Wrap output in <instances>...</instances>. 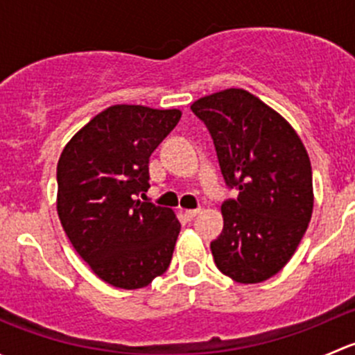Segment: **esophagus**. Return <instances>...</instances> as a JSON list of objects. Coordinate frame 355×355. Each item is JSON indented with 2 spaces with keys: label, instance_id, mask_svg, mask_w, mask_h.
Masks as SVG:
<instances>
[{
  "label": "esophagus",
  "instance_id": "1",
  "mask_svg": "<svg viewBox=\"0 0 355 355\" xmlns=\"http://www.w3.org/2000/svg\"><path fill=\"white\" fill-rule=\"evenodd\" d=\"M199 213L200 209H185V216H187V220H194Z\"/></svg>",
  "mask_w": 355,
  "mask_h": 355
}]
</instances>
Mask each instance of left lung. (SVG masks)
Instances as JSON below:
<instances>
[{
  "label": "left lung",
  "instance_id": "8db88e82",
  "mask_svg": "<svg viewBox=\"0 0 355 355\" xmlns=\"http://www.w3.org/2000/svg\"><path fill=\"white\" fill-rule=\"evenodd\" d=\"M191 110L213 137L227 185L241 191L221 206L214 263L239 284H261L288 263L309 227V155L292 125L244 89L204 96Z\"/></svg>",
  "mask_w": 355,
  "mask_h": 355
}]
</instances>
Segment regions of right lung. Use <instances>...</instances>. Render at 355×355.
Here are the masks:
<instances>
[{
  "instance_id": "1",
  "label": "right lung",
  "mask_w": 355,
  "mask_h": 355,
  "mask_svg": "<svg viewBox=\"0 0 355 355\" xmlns=\"http://www.w3.org/2000/svg\"><path fill=\"white\" fill-rule=\"evenodd\" d=\"M180 110L114 105L63 148L56 211L78 256L116 288L148 287L170 266L180 221L170 207L137 199L149 189V157Z\"/></svg>"
}]
</instances>
